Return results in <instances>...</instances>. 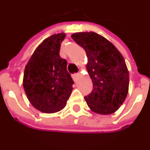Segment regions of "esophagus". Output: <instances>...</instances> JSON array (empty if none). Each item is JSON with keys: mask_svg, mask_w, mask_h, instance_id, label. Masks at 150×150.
I'll list each match as a JSON object with an SVG mask.
<instances>
[{"mask_svg": "<svg viewBox=\"0 0 150 150\" xmlns=\"http://www.w3.org/2000/svg\"><path fill=\"white\" fill-rule=\"evenodd\" d=\"M78 76H79L78 73H75V74H73V75H72V79H73V80H74L75 82L76 81V80H77Z\"/></svg>", "mask_w": 150, "mask_h": 150, "instance_id": "esophagus-1", "label": "esophagus"}]
</instances>
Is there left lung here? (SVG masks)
<instances>
[{
	"mask_svg": "<svg viewBox=\"0 0 150 150\" xmlns=\"http://www.w3.org/2000/svg\"><path fill=\"white\" fill-rule=\"evenodd\" d=\"M71 38L85 50L93 91L84 97L92 111L110 115L118 110L128 93L129 73L121 53L96 32H77Z\"/></svg>",
	"mask_w": 150,
	"mask_h": 150,
	"instance_id": "obj_1",
	"label": "left lung"
}]
</instances>
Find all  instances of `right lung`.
Returning <instances> with one entry per match:
<instances>
[{
    "mask_svg": "<svg viewBox=\"0 0 150 150\" xmlns=\"http://www.w3.org/2000/svg\"><path fill=\"white\" fill-rule=\"evenodd\" d=\"M65 37L62 32L44 40L24 70L23 84L28 99L35 109L46 114L62 110L73 90L67 62L59 55Z\"/></svg>",
    "mask_w": 150,
    "mask_h": 150,
    "instance_id": "right-lung-1",
    "label": "right lung"
}]
</instances>
